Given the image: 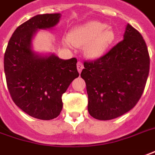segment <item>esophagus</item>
I'll return each mask as SVG.
<instances>
[{
	"instance_id": "1",
	"label": "esophagus",
	"mask_w": 155,
	"mask_h": 155,
	"mask_svg": "<svg viewBox=\"0 0 155 155\" xmlns=\"http://www.w3.org/2000/svg\"><path fill=\"white\" fill-rule=\"evenodd\" d=\"M84 68V65L82 64L81 62H78L77 63V69H78V72L79 73H81V70Z\"/></svg>"
}]
</instances>
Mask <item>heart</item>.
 I'll return each mask as SVG.
<instances>
[{
  "label": "heart",
  "mask_w": 155,
  "mask_h": 155,
  "mask_svg": "<svg viewBox=\"0 0 155 155\" xmlns=\"http://www.w3.org/2000/svg\"><path fill=\"white\" fill-rule=\"evenodd\" d=\"M105 23L90 21L79 25L71 30L69 38L65 40L67 45L84 47L86 57L97 59L105 54L115 39V35L111 28L107 27Z\"/></svg>",
  "instance_id": "b5f03b06"
}]
</instances>
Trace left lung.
<instances>
[{
    "label": "left lung",
    "mask_w": 155,
    "mask_h": 155,
    "mask_svg": "<svg viewBox=\"0 0 155 155\" xmlns=\"http://www.w3.org/2000/svg\"><path fill=\"white\" fill-rule=\"evenodd\" d=\"M149 64L145 41L128 24L123 41L97 60L84 62L81 76L86 82L91 116L109 120L130 111L143 92Z\"/></svg>",
    "instance_id": "left-lung-1"
}]
</instances>
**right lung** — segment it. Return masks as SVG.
<instances>
[{
    "label": "right lung",
    "instance_id": "right-lung-1",
    "mask_svg": "<svg viewBox=\"0 0 155 155\" xmlns=\"http://www.w3.org/2000/svg\"><path fill=\"white\" fill-rule=\"evenodd\" d=\"M60 13L39 14L19 25L8 42L4 71L12 101L24 112L49 120L59 115L62 95L79 76L75 58L61 59L55 54L42 56L32 50L38 29L54 27Z\"/></svg>",
    "mask_w": 155,
    "mask_h": 155
}]
</instances>
